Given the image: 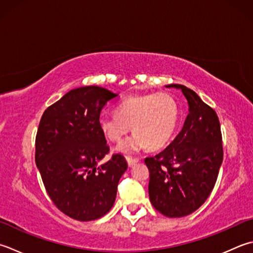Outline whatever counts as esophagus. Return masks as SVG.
<instances>
[{"mask_svg":"<svg viewBox=\"0 0 253 253\" xmlns=\"http://www.w3.org/2000/svg\"><path fill=\"white\" fill-rule=\"evenodd\" d=\"M126 160H127V163H128V166H129V167L135 166L136 163L139 161L137 159V158H130V157H126Z\"/></svg>","mask_w":253,"mask_h":253,"instance_id":"esophagus-1","label":"esophagus"}]
</instances>
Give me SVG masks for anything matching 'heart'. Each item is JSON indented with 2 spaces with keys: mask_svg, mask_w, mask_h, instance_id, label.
Returning <instances> with one entry per match:
<instances>
[{
  "mask_svg": "<svg viewBox=\"0 0 253 253\" xmlns=\"http://www.w3.org/2000/svg\"><path fill=\"white\" fill-rule=\"evenodd\" d=\"M179 122V106L170 94L149 93L132 95L116 106V114L98 118L103 135L121 142L130 126L133 135L118 147L122 152H137L147 146L158 149L171 139Z\"/></svg>",
  "mask_w": 253,
  "mask_h": 253,
  "instance_id": "b5f03b06",
  "label": "heart"
}]
</instances>
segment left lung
<instances>
[{"instance_id":"8db88e82","label":"left lung","mask_w":253,"mask_h":253,"mask_svg":"<svg viewBox=\"0 0 253 253\" xmlns=\"http://www.w3.org/2000/svg\"><path fill=\"white\" fill-rule=\"evenodd\" d=\"M184 94L189 115L165 150L145 159L149 170V199L167 217H184L204 204L214 189L224 151L216 112L181 84H169Z\"/></svg>"}]
</instances>
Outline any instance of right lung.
Returning <instances> with one entry per match:
<instances>
[{
  "mask_svg": "<svg viewBox=\"0 0 253 253\" xmlns=\"http://www.w3.org/2000/svg\"><path fill=\"white\" fill-rule=\"evenodd\" d=\"M117 94L96 85L74 88L43 112L36 135L35 161L53 204L80 221L110 211L126 159L110 152L98 125L101 111Z\"/></svg>",
  "mask_w": 253,
  "mask_h": 253,
  "instance_id": "right-lung-1",
  "label": "right lung"
}]
</instances>
